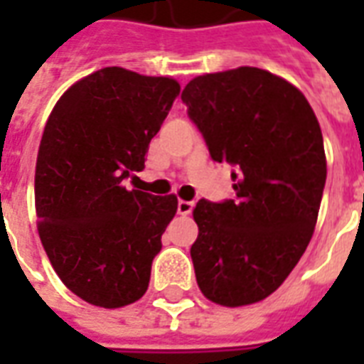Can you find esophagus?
Instances as JSON below:
<instances>
[{
  "label": "esophagus",
  "instance_id": "obj_1",
  "mask_svg": "<svg viewBox=\"0 0 364 364\" xmlns=\"http://www.w3.org/2000/svg\"><path fill=\"white\" fill-rule=\"evenodd\" d=\"M194 210V202H187V200H179L177 202V213L179 215H188Z\"/></svg>",
  "mask_w": 364,
  "mask_h": 364
}]
</instances>
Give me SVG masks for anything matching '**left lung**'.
Masks as SVG:
<instances>
[{
	"label": "left lung",
	"mask_w": 364,
	"mask_h": 364,
	"mask_svg": "<svg viewBox=\"0 0 364 364\" xmlns=\"http://www.w3.org/2000/svg\"><path fill=\"white\" fill-rule=\"evenodd\" d=\"M181 100L211 159L234 166L236 191L194 208L196 282L211 302L253 304L285 282L311 240L327 179L321 128L299 88L249 65L196 77Z\"/></svg>",
	"instance_id": "1"
}]
</instances>
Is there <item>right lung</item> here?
<instances>
[{"mask_svg":"<svg viewBox=\"0 0 364 364\" xmlns=\"http://www.w3.org/2000/svg\"><path fill=\"white\" fill-rule=\"evenodd\" d=\"M170 77L104 68L54 105L36 166L39 238L65 287L121 308L145 294L177 198L124 187L179 96ZM136 177V176H134Z\"/></svg>","mask_w":364,"mask_h":364,"instance_id":"add662e5","label":"right lung"}]
</instances>
